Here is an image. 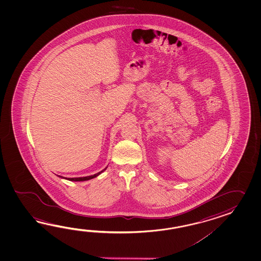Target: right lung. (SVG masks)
<instances>
[{
  "mask_svg": "<svg viewBox=\"0 0 261 261\" xmlns=\"http://www.w3.org/2000/svg\"><path fill=\"white\" fill-rule=\"evenodd\" d=\"M106 169H103L102 171H100V172H98V173H96V174H93V175H90V176H86V177H75V178H68V180H70V181H87V180H90V179H92V178L97 177L99 174H100L101 172H103V171H106ZM61 178L62 176H60ZM67 179V178H65Z\"/></svg>",
  "mask_w": 261,
  "mask_h": 261,
  "instance_id": "1",
  "label": "right lung"
}]
</instances>
